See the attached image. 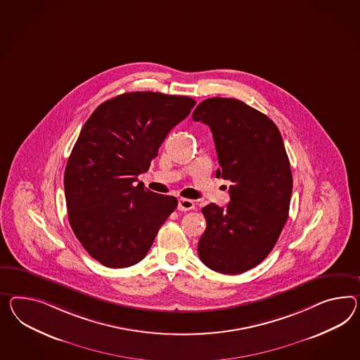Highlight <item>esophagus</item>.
<instances>
[{
	"label": "esophagus",
	"instance_id": "obj_1",
	"mask_svg": "<svg viewBox=\"0 0 360 360\" xmlns=\"http://www.w3.org/2000/svg\"><path fill=\"white\" fill-rule=\"evenodd\" d=\"M177 209L180 212H189V210H193L194 203L192 200H188V198H180L179 203H177Z\"/></svg>",
	"mask_w": 360,
	"mask_h": 360
}]
</instances>
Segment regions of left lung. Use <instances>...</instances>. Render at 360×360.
I'll list each match as a JSON object with an SVG mask.
<instances>
[{"label":"left lung","instance_id":"obj_1","mask_svg":"<svg viewBox=\"0 0 360 360\" xmlns=\"http://www.w3.org/2000/svg\"><path fill=\"white\" fill-rule=\"evenodd\" d=\"M212 129L219 168L230 180L227 207L202 209L198 256L221 274H241L274 248L288 218L292 175L283 139L266 115L231 98H210L192 115Z\"/></svg>","mask_w":360,"mask_h":360}]
</instances>
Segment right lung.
<instances>
[{
    "mask_svg": "<svg viewBox=\"0 0 360 360\" xmlns=\"http://www.w3.org/2000/svg\"><path fill=\"white\" fill-rule=\"evenodd\" d=\"M194 104L189 96L121 94L102 103L83 125L65 168V198L74 235L104 266L139 262L175 210L174 195L136 183Z\"/></svg>",
    "mask_w": 360,
    "mask_h": 360,
    "instance_id": "right-lung-1",
    "label": "right lung"
}]
</instances>
